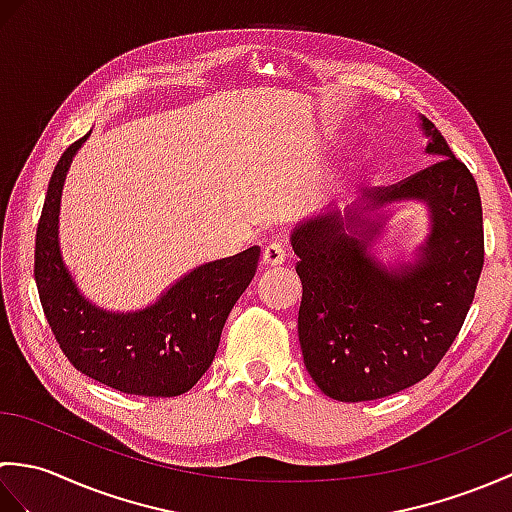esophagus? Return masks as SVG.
<instances>
[{
	"label": "esophagus",
	"instance_id": "1",
	"mask_svg": "<svg viewBox=\"0 0 512 512\" xmlns=\"http://www.w3.org/2000/svg\"><path fill=\"white\" fill-rule=\"evenodd\" d=\"M262 262H264L266 266H281V264L286 262V248L281 246L279 242H270V244L264 248Z\"/></svg>",
	"mask_w": 512,
	"mask_h": 512
}]
</instances>
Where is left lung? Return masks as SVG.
I'll list each match as a JSON object with an SVG mask.
<instances>
[{
  "label": "left lung",
  "instance_id": "obj_1",
  "mask_svg": "<svg viewBox=\"0 0 512 512\" xmlns=\"http://www.w3.org/2000/svg\"><path fill=\"white\" fill-rule=\"evenodd\" d=\"M427 169L378 187L345 211H328L292 231L303 286V363L325 396L363 402L427 378L449 352L484 266L477 182L429 118L420 116ZM402 199L430 206L432 233L416 263L387 269L368 255L384 218L368 215Z\"/></svg>",
  "mask_w": 512,
  "mask_h": 512
}]
</instances>
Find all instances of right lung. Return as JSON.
<instances>
[{
    "mask_svg": "<svg viewBox=\"0 0 512 512\" xmlns=\"http://www.w3.org/2000/svg\"><path fill=\"white\" fill-rule=\"evenodd\" d=\"M88 136L63 151L39 217L35 279L43 312L63 354L81 374L123 394L180 396L211 367L228 314L255 277L259 246L198 266L154 306L138 312L96 308L76 288L59 250L63 180Z\"/></svg>",
    "mask_w": 512,
    "mask_h": 512,
    "instance_id": "add662e5",
    "label": "right lung"
}]
</instances>
